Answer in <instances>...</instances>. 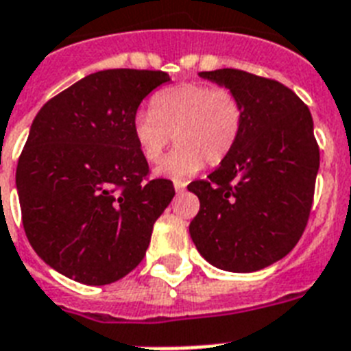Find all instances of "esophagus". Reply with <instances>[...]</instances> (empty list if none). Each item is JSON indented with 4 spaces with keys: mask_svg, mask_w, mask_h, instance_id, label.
I'll use <instances>...</instances> for the list:
<instances>
[{
    "mask_svg": "<svg viewBox=\"0 0 351 351\" xmlns=\"http://www.w3.org/2000/svg\"><path fill=\"white\" fill-rule=\"evenodd\" d=\"M173 189H176L178 193H183L184 189H186V183H184V181H176V183H173Z\"/></svg>",
    "mask_w": 351,
    "mask_h": 351,
    "instance_id": "34e87169",
    "label": "esophagus"
}]
</instances>
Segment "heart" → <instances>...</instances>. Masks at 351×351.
I'll return each instance as SVG.
<instances>
[{
  "label": "heart",
  "instance_id": "obj_1",
  "mask_svg": "<svg viewBox=\"0 0 351 351\" xmlns=\"http://www.w3.org/2000/svg\"><path fill=\"white\" fill-rule=\"evenodd\" d=\"M243 128V105L224 86L184 83L152 97V110H139L132 119V134L143 158L159 161L168 143L178 147L154 170L158 178L184 179L197 173L204 161H223Z\"/></svg>",
  "mask_w": 351,
  "mask_h": 351
}]
</instances>
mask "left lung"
Masks as SVG:
<instances>
[{
  "mask_svg": "<svg viewBox=\"0 0 351 351\" xmlns=\"http://www.w3.org/2000/svg\"><path fill=\"white\" fill-rule=\"evenodd\" d=\"M199 75L235 92L243 128L208 179L189 184L201 203L190 237L215 268L263 270L290 254L306 226L319 172L312 114L279 81L235 69Z\"/></svg>",
  "mask_w": 351,
  "mask_h": 351,
  "instance_id": "1",
  "label": "left lung"
}]
</instances>
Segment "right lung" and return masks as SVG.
Returning <instances> with one entry per match:
<instances>
[{
    "label": "right lung",
    "instance_id": "right-lung-1",
    "mask_svg": "<svg viewBox=\"0 0 351 351\" xmlns=\"http://www.w3.org/2000/svg\"><path fill=\"white\" fill-rule=\"evenodd\" d=\"M161 70L90 74L45 103L16 170L21 217L41 259L72 281L101 287L143 261L172 181H147L132 119L165 85Z\"/></svg>",
    "mask_w": 351,
    "mask_h": 351
}]
</instances>
